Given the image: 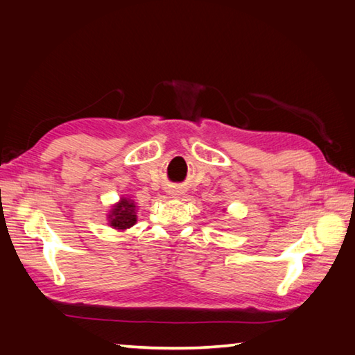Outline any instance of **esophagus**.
Wrapping results in <instances>:
<instances>
[{
  "mask_svg": "<svg viewBox=\"0 0 355 355\" xmlns=\"http://www.w3.org/2000/svg\"><path fill=\"white\" fill-rule=\"evenodd\" d=\"M171 195H172V197H178L180 191H171Z\"/></svg>",
  "mask_w": 355,
  "mask_h": 355,
  "instance_id": "1",
  "label": "esophagus"
}]
</instances>
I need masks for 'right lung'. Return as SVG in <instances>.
<instances>
[{"instance_id": "obj_1", "label": "right lung", "mask_w": 355, "mask_h": 355, "mask_svg": "<svg viewBox=\"0 0 355 355\" xmlns=\"http://www.w3.org/2000/svg\"><path fill=\"white\" fill-rule=\"evenodd\" d=\"M107 221L110 227L119 232L131 229L137 223V205H135V201L131 197L122 195L108 210Z\"/></svg>"}]
</instances>
